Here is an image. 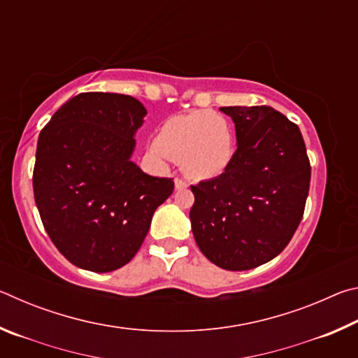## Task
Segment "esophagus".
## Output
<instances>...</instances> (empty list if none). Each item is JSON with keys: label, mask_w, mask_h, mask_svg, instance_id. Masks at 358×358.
Masks as SVG:
<instances>
[{"label": "esophagus", "mask_w": 358, "mask_h": 358, "mask_svg": "<svg viewBox=\"0 0 358 358\" xmlns=\"http://www.w3.org/2000/svg\"><path fill=\"white\" fill-rule=\"evenodd\" d=\"M187 185H186V181H183V180H180V178H175V189L177 191H180V189H185Z\"/></svg>", "instance_id": "1"}]
</instances>
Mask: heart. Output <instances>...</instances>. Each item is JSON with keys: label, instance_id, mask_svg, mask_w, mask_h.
<instances>
[{"label": "heart", "instance_id": "obj_1", "mask_svg": "<svg viewBox=\"0 0 358 358\" xmlns=\"http://www.w3.org/2000/svg\"><path fill=\"white\" fill-rule=\"evenodd\" d=\"M150 153L159 162L169 156L180 159L185 173L194 180H210L226 172L232 162L235 131L226 117L213 110L175 115L161 124Z\"/></svg>", "mask_w": 358, "mask_h": 358}]
</instances>
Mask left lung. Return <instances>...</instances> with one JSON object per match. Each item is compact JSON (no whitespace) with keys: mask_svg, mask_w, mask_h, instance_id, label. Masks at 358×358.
I'll return each instance as SVG.
<instances>
[{"mask_svg":"<svg viewBox=\"0 0 358 358\" xmlns=\"http://www.w3.org/2000/svg\"><path fill=\"white\" fill-rule=\"evenodd\" d=\"M237 151L220 177L191 186L192 235L210 262L251 270L275 259L301 221L311 166L299 126L266 106L221 107Z\"/></svg>","mask_w":358,"mask_h":358,"instance_id":"left-lung-1","label":"left lung"}]
</instances>
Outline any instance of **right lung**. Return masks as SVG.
<instances>
[{
	"instance_id": "1",
	"label": "right lung",
	"mask_w": 358,
	"mask_h": 358,
	"mask_svg": "<svg viewBox=\"0 0 358 358\" xmlns=\"http://www.w3.org/2000/svg\"><path fill=\"white\" fill-rule=\"evenodd\" d=\"M147 108L132 96L82 93L53 113L38 138L33 189L48 237L78 268L126 265L147 237L172 178L131 159Z\"/></svg>"
}]
</instances>
